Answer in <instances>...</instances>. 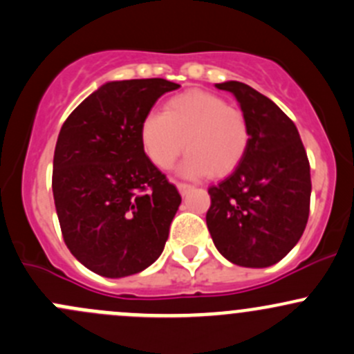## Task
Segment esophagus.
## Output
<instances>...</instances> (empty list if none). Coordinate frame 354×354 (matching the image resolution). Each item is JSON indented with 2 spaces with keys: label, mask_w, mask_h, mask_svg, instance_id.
Wrapping results in <instances>:
<instances>
[{
  "label": "esophagus",
  "mask_w": 354,
  "mask_h": 354,
  "mask_svg": "<svg viewBox=\"0 0 354 354\" xmlns=\"http://www.w3.org/2000/svg\"><path fill=\"white\" fill-rule=\"evenodd\" d=\"M177 187H178V191H180V194L185 196L187 192H191L192 189H194V185L187 184V182H177Z\"/></svg>",
  "instance_id": "34e87169"
}]
</instances>
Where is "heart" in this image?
Masks as SVG:
<instances>
[{
	"label": "heart",
	"instance_id": "obj_1",
	"mask_svg": "<svg viewBox=\"0 0 354 354\" xmlns=\"http://www.w3.org/2000/svg\"><path fill=\"white\" fill-rule=\"evenodd\" d=\"M141 143L158 169H170L185 153L180 172L185 176L223 177L239 167L250 145L245 114L221 97L187 90L150 112L141 122Z\"/></svg>",
	"mask_w": 354,
	"mask_h": 354
}]
</instances>
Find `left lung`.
<instances>
[{"label": "left lung", "instance_id": "1", "mask_svg": "<svg viewBox=\"0 0 354 354\" xmlns=\"http://www.w3.org/2000/svg\"><path fill=\"white\" fill-rule=\"evenodd\" d=\"M239 100L250 145L228 177L209 185L206 225L221 256L243 268H268L297 245L310 211V163L297 126L240 82L216 83Z\"/></svg>", "mask_w": 354, "mask_h": 354}]
</instances>
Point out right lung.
I'll list each match as a JSON object with an SVG mask.
<instances>
[{
    "label": "right lung",
    "mask_w": 354,
    "mask_h": 354,
    "mask_svg": "<svg viewBox=\"0 0 354 354\" xmlns=\"http://www.w3.org/2000/svg\"><path fill=\"white\" fill-rule=\"evenodd\" d=\"M163 78L102 85L64 121L54 150L53 194L69 252L105 278L136 274L163 252L182 198L145 153L141 122Z\"/></svg>",
    "instance_id": "1"
}]
</instances>
